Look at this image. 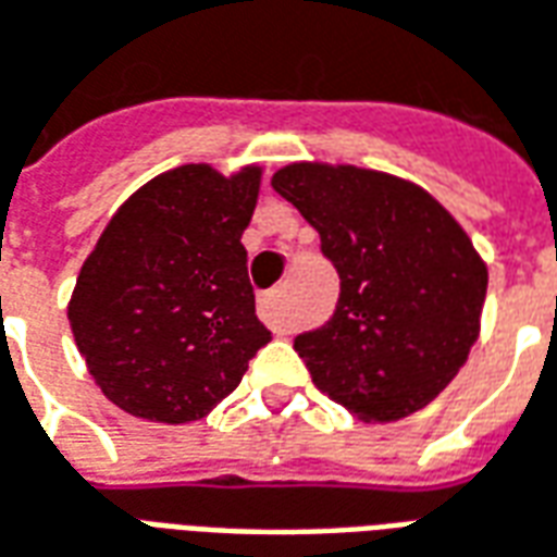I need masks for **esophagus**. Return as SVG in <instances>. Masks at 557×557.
Returning <instances> with one entry per match:
<instances>
[{"instance_id":"obj_1","label":"esophagus","mask_w":557,"mask_h":557,"mask_svg":"<svg viewBox=\"0 0 557 557\" xmlns=\"http://www.w3.org/2000/svg\"><path fill=\"white\" fill-rule=\"evenodd\" d=\"M258 314L260 321L270 326L272 333L285 335L290 333V314L285 309V294L282 290H270L258 299Z\"/></svg>"}]
</instances>
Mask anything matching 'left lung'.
<instances>
[{"label": "left lung", "instance_id": "1", "mask_svg": "<svg viewBox=\"0 0 557 557\" xmlns=\"http://www.w3.org/2000/svg\"><path fill=\"white\" fill-rule=\"evenodd\" d=\"M272 188L321 234L342 278L330 321L294 338L314 386L362 423L425 408L480 335L488 272L420 185L350 164H287Z\"/></svg>", "mask_w": 557, "mask_h": 557}]
</instances>
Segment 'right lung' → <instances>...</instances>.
Returning <instances> with one entry per match:
<instances>
[{"label": "right lung", "mask_w": 557, "mask_h": 557, "mask_svg": "<svg viewBox=\"0 0 557 557\" xmlns=\"http://www.w3.org/2000/svg\"><path fill=\"white\" fill-rule=\"evenodd\" d=\"M260 168L183 164L137 188L71 294L77 350L132 417L191 423L231 396L272 335L255 314L246 246Z\"/></svg>", "instance_id": "1"}]
</instances>
